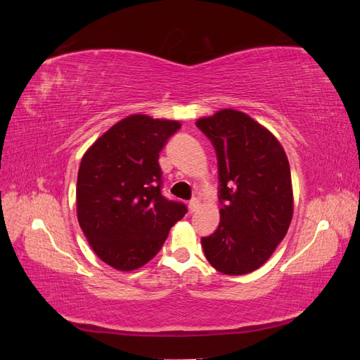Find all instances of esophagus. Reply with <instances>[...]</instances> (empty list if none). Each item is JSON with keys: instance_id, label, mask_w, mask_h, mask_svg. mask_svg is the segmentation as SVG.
Masks as SVG:
<instances>
[{"instance_id": "1", "label": "esophagus", "mask_w": 360, "mask_h": 360, "mask_svg": "<svg viewBox=\"0 0 360 360\" xmlns=\"http://www.w3.org/2000/svg\"><path fill=\"white\" fill-rule=\"evenodd\" d=\"M188 207H189V212H191V213H193V212L197 210L198 207H200V200H197V198L191 200V201H189V204H188Z\"/></svg>"}]
</instances>
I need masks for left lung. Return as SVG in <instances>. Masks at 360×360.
<instances>
[{
	"mask_svg": "<svg viewBox=\"0 0 360 360\" xmlns=\"http://www.w3.org/2000/svg\"><path fill=\"white\" fill-rule=\"evenodd\" d=\"M212 141L222 204L217 230L201 238L204 255L224 275L263 266L285 237L292 217L290 163L275 135L248 114L221 110L200 118Z\"/></svg>",
	"mask_w": 360,
	"mask_h": 360,
	"instance_id": "1",
	"label": "left lung"
}]
</instances>
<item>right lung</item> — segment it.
<instances>
[{"label":"right lung","mask_w":360,"mask_h":360,"mask_svg":"<svg viewBox=\"0 0 360 360\" xmlns=\"http://www.w3.org/2000/svg\"><path fill=\"white\" fill-rule=\"evenodd\" d=\"M181 124L134 114L120 120L82 156L76 213L103 263L130 271L147 264L186 214L183 202L162 195L159 153Z\"/></svg>","instance_id":"right-lung-1"}]
</instances>
